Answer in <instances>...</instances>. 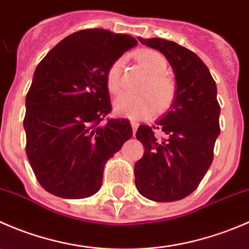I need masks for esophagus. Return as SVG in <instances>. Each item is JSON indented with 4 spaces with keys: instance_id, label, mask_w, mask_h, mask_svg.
I'll use <instances>...</instances> for the list:
<instances>
[{
    "instance_id": "1",
    "label": "esophagus",
    "mask_w": 249,
    "mask_h": 249,
    "mask_svg": "<svg viewBox=\"0 0 249 249\" xmlns=\"http://www.w3.org/2000/svg\"><path fill=\"white\" fill-rule=\"evenodd\" d=\"M131 127H132V131H134V135H135V132H136L137 127H139V123L131 122Z\"/></svg>"
}]
</instances>
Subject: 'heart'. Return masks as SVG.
<instances>
[{"instance_id": "1", "label": "heart", "mask_w": 249, "mask_h": 249, "mask_svg": "<svg viewBox=\"0 0 249 249\" xmlns=\"http://www.w3.org/2000/svg\"><path fill=\"white\" fill-rule=\"evenodd\" d=\"M136 59L149 76L141 88V91L148 94L135 96L122 94L114 102L115 112L132 120L148 118L153 114L155 106L158 109L166 108L175 94L173 82L164 74L167 70V61L160 53L154 50H142L137 53ZM122 66L123 60L118 59L113 61L107 70L106 85L110 94H117L119 91Z\"/></svg>"}]
</instances>
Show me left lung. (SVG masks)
I'll list each match as a JSON object with an SVG mask.
<instances>
[{"instance_id":"1","label":"left lung","mask_w":249,"mask_h":249,"mask_svg":"<svg viewBox=\"0 0 249 249\" xmlns=\"http://www.w3.org/2000/svg\"><path fill=\"white\" fill-rule=\"evenodd\" d=\"M171 65L176 90L170 109L155 126L141 125L136 139L144 154L135 164V184L142 196L171 202L192 194L210 169L219 127L217 85L195 53L162 38H141ZM153 128L164 132L158 139Z\"/></svg>"}]
</instances>
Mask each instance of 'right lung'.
<instances>
[{"mask_svg":"<svg viewBox=\"0 0 249 249\" xmlns=\"http://www.w3.org/2000/svg\"><path fill=\"white\" fill-rule=\"evenodd\" d=\"M130 35L104 29L74 32L36 67L26 95V154L42 187L64 199L99 192L105 164L131 139L129 120L109 119L106 72L134 48Z\"/></svg>","mask_w":249,"mask_h":249,"instance_id":"obj_1","label":"right lung"}]
</instances>
